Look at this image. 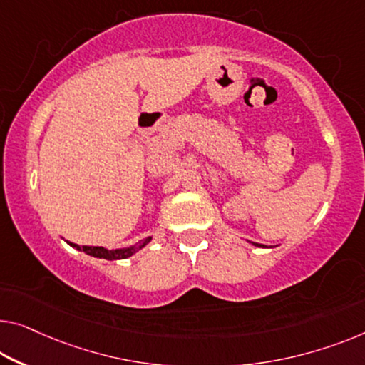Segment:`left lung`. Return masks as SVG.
I'll list each match as a JSON object with an SVG mask.
<instances>
[{"label":"left lung","mask_w":365,"mask_h":365,"mask_svg":"<svg viewBox=\"0 0 365 365\" xmlns=\"http://www.w3.org/2000/svg\"><path fill=\"white\" fill-rule=\"evenodd\" d=\"M254 246H257V247H265V246H262V244H257V242H255Z\"/></svg>","instance_id":"obj_1"}]
</instances>
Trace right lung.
Instances as JSON below:
<instances>
[{
    "mask_svg": "<svg viewBox=\"0 0 365 365\" xmlns=\"http://www.w3.org/2000/svg\"><path fill=\"white\" fill-rule=\"evenodd\" d=\"M152 237H145L143 242H139L138 246H130V247H124V249H105V247H98V246H78V244L68 242L70 246L77 249V251H83L85 254L93 255V257H100V259H106V260H118V259H128L130 255L135 254L139 249H143L145 244L150 242Z\"/></svg>",
    "mask_w": 365,
    "mask_h": 365,
    "instance_id": "1",
    "label": "right lung"
}]
</instances>
